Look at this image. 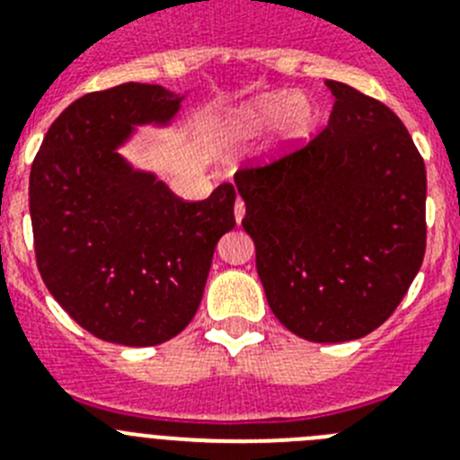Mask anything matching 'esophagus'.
<instances>
[{
	"label": "esophagus",
	"mask_w": 460,
	"mask_h": 460,
	"mask_svg": "<svg viewBox=\"0 0 460 460\" xmlns=\"http://www.w3.org/2000/svg\"><path fill=\"white\" fill-rule=\"evenodd\" d=\"M243 214H246V205H243V200H237L234 202V221L242 223Z\"/></svg>",
	"instance_id": "esophagus-1"
}]
</instances>
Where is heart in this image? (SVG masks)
<instances>
[{"label": "heart", "mask_w": 460, "mask_h": 460, "mask_svg": "<svg viewBox=\"0 0 460 460\" xmlns=\"http://www.w3.org/2000/svg\"><path fill=\"white\" fill-rule=\"evenodd\" d=\"M280 126V137L288 145L306 140L318 124V110L306 96H292L288 92L265 93L242 103L223 119L221 133L227 140H246L270 126Z\"/></svg>", "instance_id": "obj_1"}]
</instances>
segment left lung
<instances>
[{
    "label": "left lung",
    "mask_w": 460,
    "mask_h": 460,
    "mask_svg": "<svg viewBox=\"0 0 460 460\" xmlns=\"http://www.w3.org/2000/svg\"><path fill=\"white\" fill-rule=\"evenodd\" d=\"M329 124L296 152L243 168L242 226L279 323L313 343L371 334L396 311L426 251V168L403 121L327 80Z\"/></svg>",
    "instance_id": "1"
}]
</instances>
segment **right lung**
Returning a JSON list of instances; mask_svg holds the SVG:
<instances>
[{"label": "right lung", "instance_id": "right-lung-1", "mask_svg": "<svg viewBox=\"0 0 460 460\" xmlns=\"http://www.w3.org/2000/svg\"><path fill=\"white\" fill-rule=\"evenodd\" d=\"M184 96L124 83L84 93L52 121L30 172L36 265L59 306L96 339L147 348L193 320L218 239L234 227V186L184 202L117 147L168 126Z\"/></svg>", "mask_w": 460, "mask_h": 460}]
</instances>
